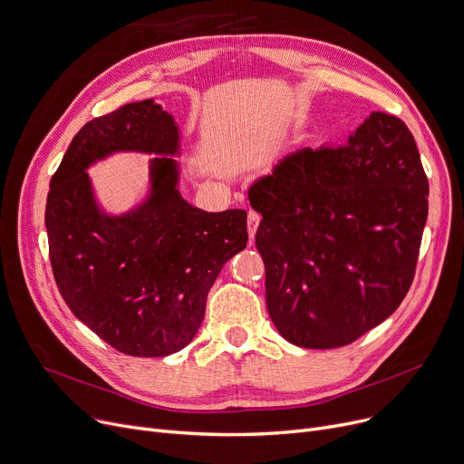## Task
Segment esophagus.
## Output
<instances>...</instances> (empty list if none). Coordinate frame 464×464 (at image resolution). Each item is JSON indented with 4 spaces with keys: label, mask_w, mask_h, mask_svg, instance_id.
<instances>
[{
    "label": "esophagus",
    "mask_w": 464,
    "mask_h": 464,
    "mask_svg": "<svg viewBox=\"0 0 464 464\" xmlns=\"http://www.w3.org/2000/svg\"><path fill=\"white\" fill-rule=\"evenodd\" d=\"M259 222H261V216H259V212H256V210H250V212H248V222H246L250 238H254V237H256V231H257V226H259Z\"/></svg>",
    "instance_id": "obj_1"
}]
</instances>
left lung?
<instances>
[{
	"mask_svg": "<svg viewBox=\"0 0 464 464\" xmlns=\"http://www.w3.org/2000/svg\"><path fill=\"white\" fill-rule=\"evenodd\" d=\"M248 195L263 216L266 308L287 343L348 346L399 308L429 212L421 156L401 118L374 111L346 144L287 154Z\"/></svg>",
	"mask_w": 464,
	"mask_h": 464,
	"instance_id": "left-lung-1",
	"label": "left lung"
}]
</instances>
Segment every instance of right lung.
Segmentation results:
<instances>
[{
	"label": "right lung",
	"mask_w": 464,
	"mask_h": 464,
	"mask_svg": "<svg viewBox=\"0 0 464 464\" xmlns=\"http://www.w3.org/2000/svg\"><path fill=\"white\" fill-rule=\"evenodd\" d=\"M179 130L152 100L97 116L72 137L53 175L44 224L56 285L77 318L114 350L163 357L189 344L227 259L248 242L246 212H205L179 191L177 163L152 161V198L109 218L86 167L118 150L175 154Z\"/></svg>",
	"instance_id": "1"
}]
</instances>
